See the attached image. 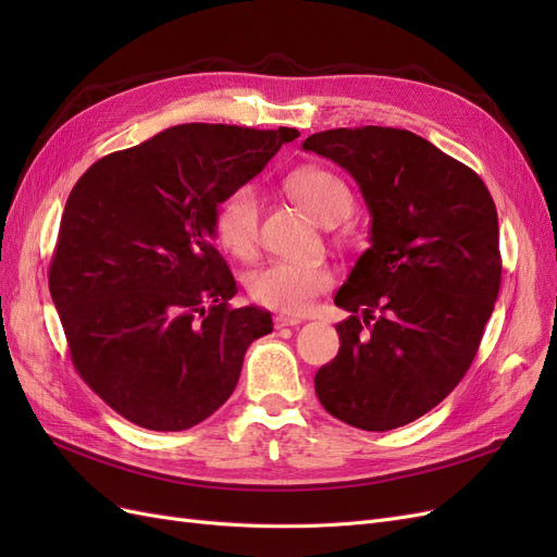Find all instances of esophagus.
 Returning a JSON list of instances; mask_svg holds the SVG:
<instances>
[{
  "label": "esophagus",
  "mask_w": 557,
  "mask_h": 557,
  "mask_svg": "<svg viewBox=\"0 0 557 557\" xmlns=\"http://www.w3.org/2000/svg\"><path fill=\"white\" fill-rule=\"evenodd\" d=\"M274 323H276V327H297V325L301 323V318H295V315H283V313H278V315L274 318Z\"/></svg>",
  "instance_id": "obj_1"
}]
</instances>
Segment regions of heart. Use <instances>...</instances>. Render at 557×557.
I'll return each instance as SVG.
<instances>
[{
	"label": "heart",
	"instance_id": "1",
	"mask_svg": "<svg viewBox=\"0 0 557 557\" xmlns=\"http://www.w3.org/2000/svg\"><path fill=\"white\" fill-rule=\"evenodd\" d=\"M288 190L318 223L336 225L350 213L352 195L348 185L332 172L307 166L290 174ZM260 193L256 185L244 183L218 201L213 213L215 239L232 256L250 258L260 237ZM334 276L323 264H301L274 260L267 262L246 278L250 299L260 307L281 313H305L313 301L332 288Z\"/></svg>",
	"mask_w": 557,
	"mask_h": 557
}]
</instances>
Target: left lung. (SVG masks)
Segmentation results:
<instances>
[{"label":"left lung","mask_w":557,"mask_h":557,"mask_svg":"<svg viewBox=\"0 0 557 557\" xmlns=\"http://www.w3.org/2000/svg\"><path fill=\"white\" fill-rule=\"evenodd\" d=\"M301 148L344 166L372 213V246L334 295L350 315L315 395L352 428H401L476 356L502 283L495 201L474 170L409 129L339 127Z\"/></svg>","instance_id":"obj_1"}]
</instances>
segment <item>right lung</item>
Returning <instances> with one entry per match:
<instances>
[{"label": "right lung", "instance_id": "add662e5", "mask_svg": "<svg viewBox=\"0 0 557 557\" xmlns=\"http://www.w3.org/2000/svg\"><path fill=\"white\" fill-rule=\"evenodd\" d=\"M293 127L190 123L97 160L66 199L48 288L78 376L129 423L178 432L237 387L272 313L230 307L211 244L218 201L258 176Z\"/></svg>", "mask_w": 557, "mask_h": 557}]
</instances>
